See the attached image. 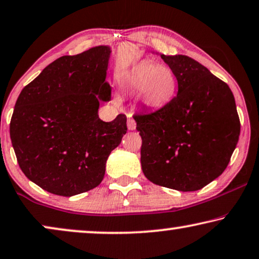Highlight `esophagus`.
Returning a JSON list of instances; mask_svg holds the SVG:
<instances>
[{
    "mask_svg": "<svg viewBox=\"0 0 259 259\" xmlns=\"http://www.w3.org/2000/svg\"><path fill=\"white\" fill-rule=\"evenodd\" d=\"M128 129L129 130H135V129H136V122H135V119L133 117H129L128 118Z\"/></svg>",
    "mask_w": 259,
    "mask_h": 259,
    "instance_id": "34e87169",
    "label": "esophagus"
}]
</instances>
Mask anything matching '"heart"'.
<instances>
[{"label":"heart","instance_id":"heart-1","mask_svg":"<svg viewBox=\"0 0 259 259\" xmlns=\"http://www.w3.org/2000/svg\"><path fill=\"white\" fill-rule=\"evenodd\" d=\"M177 87V76L172 69L151 61L136 64L124 78L125 92L141 93V104L151 110L166 107L176 96Z\"/></svg>","mask_w":259,"mask_h":259}]
</instances>
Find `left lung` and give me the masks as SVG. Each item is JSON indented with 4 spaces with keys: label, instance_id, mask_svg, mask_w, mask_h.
Here are the masks:
<instances>
[{
    "label": "left lung",
    "instance_id": "obj_1",
    "mask_svg": "<svg viewBox=\"0 0 259 259\" xmlns=\"http://www.w3.org/2000/svg\"><path fill=\"white\" fill-rule=\"evenodd\" d=\"M161 57L177 76L178 93L166 107L134 116L142 137V170L161 187L196 191L222 175L237 145L235 97L194 58Z\"/></svg>",
    "mask_w": 259,
    "mask_h": 259
}]
</instances>
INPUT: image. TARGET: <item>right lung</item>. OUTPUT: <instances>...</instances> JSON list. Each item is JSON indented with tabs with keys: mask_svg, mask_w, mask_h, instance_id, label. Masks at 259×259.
Instances as JSON below:
<instances>
[{
	"mask_svg": "<svg viewBox=\"0 0 259 259\" xmlns=\"http://www.w3.org/2000/svg\"><path fill=\"white\" fill-rule=\"evenodd\" d=\"M109 46L62 56L25 85L10 121V138L21 170L50 194L71 197L103 180L110 152L126 134V116L98 117L110 101Z\"/></svg>",
	"mask_w": 259,
	"mask_h": 259,
	"instance_id": "add662e5",
	"label": "right lung"
}]
</instances>
